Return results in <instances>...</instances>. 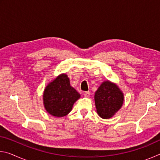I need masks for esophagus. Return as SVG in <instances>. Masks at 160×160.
<instances>
[{"mask_svg": "<svg viewBox=\"0 0 160 160\" xmlns=\"http://www.w3.org/2000/svg\"><path fill=\"white\" fill-rule=\"evenodd\" d=\"M84 96L86 97H89L90 96V92H84Z\"/></svg>", "mask_w": 160, "mask_h": 160, "instance_id": "1", "label": "esophagus"}]
</instances>
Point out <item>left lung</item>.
<instances>
[{
  "mask_svg": "<svg viewBox=\"0 0 160 160\" xmlns=\"http://www.w3.org/2000/svg\"><path fill=\"white\" fill-rule=\"evenodd\" d=\"M94 102L100 117L110 118L122 107L123 94L116 84L104 81L95 92Z\"/></svg>",
  "mask_w": 160,
  "mask_h": 160,
  "instance_id": "1",
  "label": "left lung"
}]
</instances>
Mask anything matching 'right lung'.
I'll return each mask as SVG.
<instances>
[{"label": "right lung", "instance_id": "right-lung-1", "mask_svg": "<svg viewBox=\"0 0 160 160\" xmlns=\"http://www.w3.org/2000/svg\"><path fill=\"white\" fill-rule=\"evenodd\" d=\"M80 94L70 86L66 74H61L48 84L43 94L44 108L49 114L63 117L72 110L74 103Z\"/></svg>", "mask_w": 160, "mask_h": 160}]
</instances>
